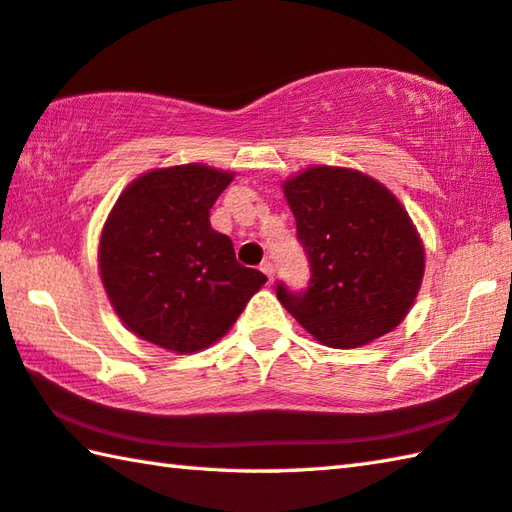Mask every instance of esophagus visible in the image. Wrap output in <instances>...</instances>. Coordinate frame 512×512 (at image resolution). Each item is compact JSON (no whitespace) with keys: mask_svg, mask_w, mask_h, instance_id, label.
Instances as JSON below:
<instances>
[{"mask_svg":"<svg viewBox=\"0 0 512 512\" xmlns=\"http://www.w3.org/2000/svg\"><path fill=\"white\" fill-rule=\"evenodd\" d=\"M259 271H262V273L268 277V282H273V277H275V266H273V262H264L262 266H259Z\"/></svg>","mask_w":512,"mask_h":512,"instance_id":"34e87169","label":"esophagus"}]
</instances>
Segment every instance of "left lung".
I'll return each instance as SVG.
<instances>
[{
	"label": "left lung",
	"instance_id": "obj_1",
	"mask_svg": "<svg viewBox=\"0 0 512 512\" xmlns=\"http://www.w3.org/2000/svg\"><path fill=\"white\" fill-rule=\"evenodd\" d=\"M282 188L311 264L306 291L277 286L284 309L333 349L369 345L396 329L425 273L423 239L403 203L351 167L311 165Z\"/></svg>",
	"mask_w": 512,
	"mask_h": 512
}]
</instances>
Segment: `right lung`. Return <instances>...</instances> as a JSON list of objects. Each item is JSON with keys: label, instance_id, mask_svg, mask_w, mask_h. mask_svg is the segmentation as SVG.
<instances>
[{"label": "right lung", "instance_id": "right-lung-1", "mask_svg": "<svg viewBox=\"0 0 512 512\" xmlns=\"http://www.w3.org/2000/svg\"><path fill=\"white\" fill-rule=\"evenodd\" d=\"M235 174L203 163L156 167L120 192L98 268L120 322L152 345L197 353L237 322L266 275L241 266L210 208Z\"/></svg>", "mask_w": 512, "mask_h": 512}]
</instances>
